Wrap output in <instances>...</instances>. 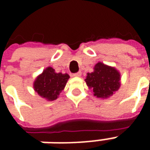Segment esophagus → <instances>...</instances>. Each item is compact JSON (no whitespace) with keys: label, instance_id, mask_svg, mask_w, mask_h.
<instances>
[{"label":"esophagus","instance_id":"esophagus-1","mask_svg":"<svg viewBox=\"0 0 150 150\" xmlns=\"http://www.w3.org/2000/svg\"><path fill=\"white\" fill-rule=\"evenodd\" d=\"M81 75V72L79 71V72H76L75 74H73V76H75V77H79Z\"/></svg>","mask_w":150,"mask_h":150}]
</instances>
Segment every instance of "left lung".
<instances>
[{"label":"left lung","mask_w":150,"mask_h":150,"mask_svg":"<svg viewBox=\"0 0 150 150\" xmlns=\"http://www.w3.org/2000/svg\"><path fill=\"white\" fill-rule=\"evenodd\" d=\"M120 73L116 69L98 62L94 71L88 73L86 83L93 89L94 96L98 98H108L119 89Z\"/></svg>","instance_id":"left-lung-1"}]
</instances>
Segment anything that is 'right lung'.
Here are the masks:
<instances>
[{"mask_svg":"<svg viewBox=\"0 0 150 150\" xmlns=\"http://www.w3.org/2000/svg\"><path fill=\"white\" fill-rule=\"evenodd\" d=\"M69 78L67 74L56 73L52 67H49L34 81V90L42 98L54 100L65 88Z\"/></svg>","mask_w":150,"mask_h":150,"instance_id":"right-lung-1","label":"right lung"}]
</instances>
